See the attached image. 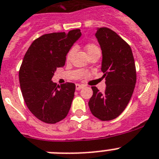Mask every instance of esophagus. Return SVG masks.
I'll return each instance as SVG.
<instances>
[{
  "instance_id": "1",
  "label": "esophagus",
  "mask_w": 159,
  "mask_h": 159,
  "mask_svg": "<svg viewBox=\"0 0 159 159\" xmlns=\"http://www.w3.org/2000/svg\"><path fill=\"white\" fill-rule=\"evenodd\" d=\"M84 88V85H82V84H75V89L76 90H80L81 88Z\"/></svg>"
}]
</instances>
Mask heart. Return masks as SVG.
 I'll return each instance as SVG.
<instances>
[{
	"instance_id": "heart-1",
	"label": "heart",
	"mask_w": 159,
	"mask_h": 159,
	"mask_svg": "<svg viewBox=\"0 0 159 159\" xmlns=\"http://www.w3.org/2000/svg\"><path fill=\"white\" fill-rule=\"evenodd\" d=\"M85 48H86V51L88 52V54L93 52H100V48L98 47L97 44H95L94 43H88L86 45V47H85ZM73 52H74V48H71V49H69V51L67 52V55H66V60L67 61H70Z\"/></svg>"
}]
</instances>
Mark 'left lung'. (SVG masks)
<instances>
[{"mask_svg":"<svg viewBox=\"0 0 159 159\" xmlns=\"http://www.w3.org/2000/svg\"><path fill=\"white\" fill-rule=\"evenodd\" d=\"M102 53L101 71L106 90L101 93L92 87L93 95L88 105L95 117L102 121L116 119L125 110L136 84V68L131 48L116 32L106 27L95 33Z\"/></svg>","mask_w":159,"mask_h":159,"instance_id":"left-lung-1","label":"left lung"}]
</instances>
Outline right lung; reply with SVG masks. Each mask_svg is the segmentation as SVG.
Segmentation results:
<instances>
[{
  "instance_id": "obj_1",
  "label": "right lung",
  "mask_w": 159,
  "mask_h": 159,
  "mask_svg": "<svg viewBox=\"0 0 159 159\" xmlns=\"http://www.w3.org/2000/svg\"><path fill=\"white\" fill-rule=\"evenodd\" d=\"M81 36L80 29L52 32L36 39L25 55L19 71L24 100L40 121L55 124L67 116L74 98L75 85L57 86L52 81L58 67L65 64L66 55Z\"/></svg>"
}]
</instances>
